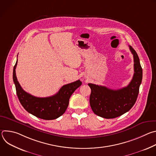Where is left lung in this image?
Returning a JSON list of instances; mask_svg holds the SVG:
<instances>
[{
  "label": "left lung",
  "instance_id": "8db88e82",
  "mask_svg": "<svg viewBox=\"0 0 156 156\" xmlns=\"http://www.w3.org/2000/svg\"><path fill=\"white\" fill-rule=\"evenodd\" d=\"M134 58V75L129 84L119 90L89 83L91 90L90 103L93 112L102 118L114 119L129 111L137 99L143 78V70L136 52L131 46Z\"/></svg>",
  "mask_w": 156,
  "mask_h": 156
}]
</instances>
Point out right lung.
<instances>
[{"mask_svg":"<svg viewBox=\"0 0 156 156\" xmlns=\"http://www.w3.org/2000/svg\"><path fill=\"white\" fill-rule=\"evenodd\" d=\"M16 65L17 61L13 67V80L17 96L24 108L31 114L44 120H54L62 115L68 107L70 96L81 85V81L78 80L63 85L54 96L37 98L27 93L21 87L16 76Z\"/></svg>","mask_w":156,"mask_h":156,"instance_id":"add662e5","label":"right lung"}]
</instances>
